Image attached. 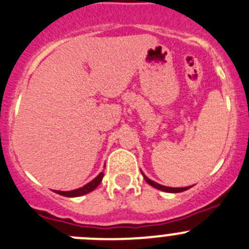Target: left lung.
I'll list each match as a JSON object with an SVG mask.
<instances>
[{
	"mask_svg": "<svg viewBox=\"0 0 249 249\" xmlns=\"http://www.w3.org/2000/svg\"><path fill=\"white\" fill-rule=\"evenodd\" d=\"M142 174H143V172H142ZM143 176H144V178H145V181L148 182V183L150 184V186L155 187V188L160 189V191L169 192V193H179V192L187 191V189H189V188H191V187H192V186H191V187H182V188H172V187L162 186V184H159V183H156V182L151 181V179H150V178H148V177H146L145 175H144V174H143Z\"/></svg>",
	"mask_w": 249,
	"mask_h": 249,
	"instance_id": "obj_1",
	"label": "left lung"
}]
</instances>
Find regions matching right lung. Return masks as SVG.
Here are the masks:
<instances>
[{"label": "right lung", "mask_w": 249, "mask_h": 249, "mask_svg": "<svg viewBox=\"0 0 249 249\" xmlns=\"http://www.w3.org/2000/svg\"><path fill=\"white\" fill-rule=\"evenodd\" d=\"M104 174H99L93 181H90L89 183H87L85 186L80 187V188L73 189V191H68V192H62V191H55L57 194H61V196H65V197H80V196H84V194L89 193V192L94 191L96 187L100 184V182L103 181Z\"/></svg>", "instance_id": "1"}]
</instances>
